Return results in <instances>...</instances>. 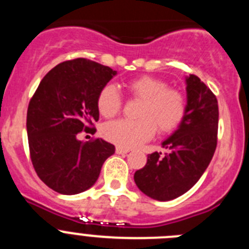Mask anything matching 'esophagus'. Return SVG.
<instances>
[{
	"mask_svg": "<svg viewBox=\"0 0 249 249\" xmlns=\"http://www.w3.org/2000/svg\"><path fill=\"white\" fill-rule=\"evenodd\" d=\"M128 152H129L128 148H124V147H120V146L116 147V153H117V155H126V153H128Z\"/></svg>",
	"mask_w": 249,
	"mask_h": 249,
	"instance_id": "obj_1",
	"label": "esophagus"
}]
</instances>
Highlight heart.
Wrapping results in <instances>:
<instances>
[{"label":"heart","mask_w":249,"mask_h":249,"mask_svg":"<svg viewBox=\"0 0 249 249\" xmlns=\"http://www.w3.org/2000/svg\"><path fill=\"white\" fill-rule=\"evenodd\" d=\"M132 98L141 101L138 120H117L106 123L102 135L112 143L124 148L140 146L151 140L156 128L160 133L175 131L183 121L187 100L183 92L168 87L166 81L141 76L126 83ZM122 97L113 85H106L97 96V108L103 117H113L122 109Z\"/></svg>","instance_id":"heart-1"}]
</instances>
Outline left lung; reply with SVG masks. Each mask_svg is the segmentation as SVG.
<instances>
[{
    "mask_svg": "<svg viewBox=\"0 0 249 249\" xmlns=\"http://www.w3.org/2000/svg\"><path fill=\"white\" fill-rule=\"evenodd\" d=\"M187 83V111L183 121L162 147L147 157L143 168L135 173L137 187L157 201L175 199L195 186L214 155L218 132V102L198 77L190 74Z\"/></svg>",
    "mask_w": 249,
    "mask_h": 249,
    "instance_id": "1",
    "label": "left lung"
}]
</instances>
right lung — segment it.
<instances>
[{
    "label": "right lung",
    "instance_id": "1",
    "mask_svg": "<svg viewBox=\"0 0 249 249\" xmlns=\"http://www.w3.org/2000/svg\"><path fill=\"white\" fill-rule=\"evenodd\" d=\"M117 72L91 59L76 58L53 67L42 78L27 109L30 156L41 181L61 195H77L91 188L113 144L96 138L78 140V133H94L100 118L97 96Z\"/></svg>",
    "mask_w": 249,
    "mask_h": 249
}]
</instances>
